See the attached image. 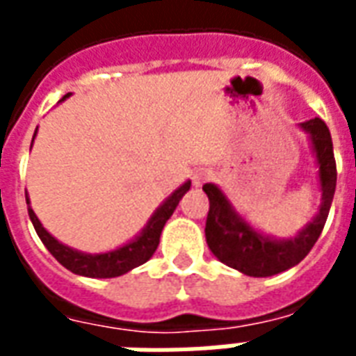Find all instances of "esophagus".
<instances>
[{
  "label": "esophagus",
  "mask_w": 356,
  "mask_h": 356,
  "mask_svg": "<svg viewBox=\"0 0 356 356\" xmlns=\"http://www.w3.org/2000/svg\"><path fill=\"white\" fill-rule=\"evenodd\" d=\"M211 177V171L209 170H204V168H200V170H196L193 173V183L196 186L198 185H202V183H204V181H208V179Z\"/></svg>",
  "instance_id": "obj_1"
}]
</instances>
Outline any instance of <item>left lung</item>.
Wrapping results in <instances>:
<instances>
[{"mask_svg": "<svg viewBox=\"0 0 356 356\" xmlns=\"http://www.w3.org/2000/svg\"><path fill=\"white\" fill-rule=\"evenodd\" d=\"M301 127L311 135L322 186V204L318 213L296 238L270 240L261 232L254 231L232 209L225 194L216 185H204L209 198V211L206 219V242L217 259L236 268L248 276H273L288 270L305 259L321 236L328 219L330 206L336 193V158L330 129L321 118L309 120Z\"/></svg>", "mask_w": 356, "mask_h": 356, "instance_id": "8db88e82", "label": "left lung"}]
</instances>
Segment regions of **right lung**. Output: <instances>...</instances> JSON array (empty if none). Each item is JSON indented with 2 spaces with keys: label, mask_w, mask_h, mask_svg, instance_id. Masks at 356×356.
<instances>
[{
  "label": "right lung",
  "mask_w": 356,
  "mask_h": 356,
  "mask_svg": "<svg viewBox=\"0 0 356 356\" xmlns=\"http://www.w3.org/2000/svg\"><path fill=\"white\" fill-rule=\"evenodd\" d=\"M68 95L63 97L65 101ZM35 137V133H34ZM191 188V181L185 183V185L177 188L175 193L171 194L168 200L163 202L160 208L156 209V213L152 216V219L148 221L147 229L140 232L137 238L125 244L120 250H114V252H108V254H81V252H76L72 248L60 244L58 240H55L51 236L49 232L45 231L40 223V219L35 217L34 209L28 208V216L32 219V225H34L38 236L42 238V242L45 244V248L49 250L51 255L57 259L63 267H66L68 270H72L76 275L81 276H91V278H114V276L125 275L129 273L131 268L139 267L143 263H147L152 255H154L156 248L160 244V234H162V229L165 221L170 219L171 213L177 208L179 200L183 198V194ZM26 204L28 196H26Z\"/></svg>",
  "instance_id": "obj_1"
}]
</instances>
